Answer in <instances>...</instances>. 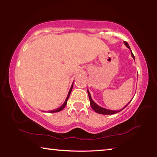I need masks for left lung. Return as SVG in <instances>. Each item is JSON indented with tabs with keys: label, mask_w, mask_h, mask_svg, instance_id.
<instances>
[{
	"label": "left lung",
	"mask_w": 157,
	"mask_h": 157,
	"mask_svg": "<svg viewBox=\"0 0 157 157\" xmlns=\"http://www.w3.org/2000/svg\"><path fill=\"white\" fill-rule=\"evenodd\" d=\"M124 45H125V46H126L127 48H130L129 44H127V42L124 41ZM131 54H132V57L133 58H134V55H133L132 52L131 53ZM87 92H88V95H89V100H90V105H91V107H92L93 109H94V110L95 111V112L98 113L104 114V115H111V114H115V113H117L120 112L121 111L124 109L125 108V107H127V106L129 105V103L132 101V100L130 101V102L128 103V104H127L126 106H124V107L123 109H121V110H118V111L109 110V109H107L101 107H100L99 105H98L96 104V103H95V102H94V101L92 100L91 96V94H90L89 90H87Z\"/></svg>",
	"instance_id": "obj_1"
}]
</instances>
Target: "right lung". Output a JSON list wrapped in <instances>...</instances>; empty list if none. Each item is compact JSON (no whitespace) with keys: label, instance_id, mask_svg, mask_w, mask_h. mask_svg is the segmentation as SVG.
Wrapping results in <instances>:
<instances>
[{"label":"right lung","instance_id":"right-lung-1","mask_svg":"<svg viewBox=\"0 0 157 157\" xmlns=\"http://www.w3.org/2000/svg\"><path fill=\"white\" fill-rule=\"evenodd\" d=\"M73 84H72V86H71V89H70V91H69V92H68V95H67V97H66V100H65V102H63V104L60 107H59L58 109H55V110H53V111H50V113H55V112H59V111H62L63 108H64L65 107H66V104H67V101H68V98H69V96H70V94H71V91H72V89H73Z\"/></svg>","mask_w":157,"mask_h":157}]
</instances>
